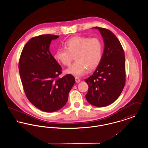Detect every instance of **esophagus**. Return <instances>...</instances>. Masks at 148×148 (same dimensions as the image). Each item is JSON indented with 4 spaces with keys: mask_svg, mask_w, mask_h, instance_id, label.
<instances>
[{
    "mask_svg": "<svg viewBox=\"0 0 148 148\" xmlns=\"http://www.w3.org/2000/svg\"><path fill=\"white\" fill-rule=\"evenodd\" d=\"M75 81L77 83H79L80 82V79L77 77H75Z\"/></svg>",
    "mask_w": 148,
    "mask_h": 148,
    "instance_id": "obj_1",
    "label": "esophagus"
}]
</instances>
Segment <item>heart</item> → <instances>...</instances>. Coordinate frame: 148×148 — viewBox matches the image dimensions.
Masks as SVG:
<instances>
[{"label": "heart", "mask_w": 148, "mask_h": 148, "mask_svg": "<svg viewBox=\"0 0 148 148\" xmlns=\"http://www.w3.org/2000/svg\"><path fill=\"white\" fill-rule=\"evenodd\" d=\"M102 55V43L98 38L75 36L65 43V48L56 50L54 58L64 66H69L74 57L75 62L66 70V73L80 77L87 69L91 71L97 68Z\"/></svg>", "instance_id": "heart-1"}]
</instances>
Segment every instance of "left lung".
Wrapping results in <instances>:
<instances>
[{"instance_id": "8db88e82", "label": "left lung", "mask_w": 148, "mask_h": 148, "mask_svg": "<svg viewBox=\"0 0 148 148\" xmlns=\"http://www.w3.org/2000/svg\"><path fill=\"white\" fill-rule=\"evenodd\" d=\"M98 29L104 42L101 62L93 74L85 81L89 86L85 95L92 106L104 107L115 101L125 84V54L119 40L107 29Z\"/></svg>"}]
</instances>
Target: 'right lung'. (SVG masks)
I'll list each match as a JSON object with an SVG mask.
<instances>
[{
  "label": "right lung",
  "instance_id": "obj_1",
  "mask_svg": "<svg viewBox=\"0 0 148 148\" xmlns=\"http://www.w3.org/2000/svg\"><path fill=\"white\" fill-rule=\"evenodd\" d=\"M59 36L44 34L31 38L21 51L19 71L29 101L45 112L59 110L66 103L75 80L71 74L62 78V68L49 50L51 42Z\"/></svg>",
  "mask_w": 148,
  "mask_h": 148
}]
</instances>
